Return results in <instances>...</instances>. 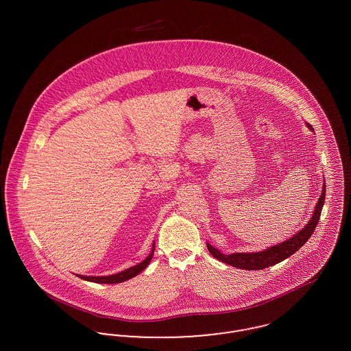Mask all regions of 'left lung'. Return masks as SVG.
<instances>
[{
    "label": "left lung",
    "instance_id": "8db88e82",
    "mask_svg": "<svg viewBox=\"0 0 351 351\" xmlns=\"http://www.w3.org/2000/svg\"><path fill=\"white\" fill-rule=\"evenodd\" d=\"M306 126L311 130H313V128L309 123H306ZM324 201H325V183L322 184V191H321L319 199H318L313 215L308 221V223L301 229L300 232L293 234L291 238L285 239L278 245L269 246L266 250L256 251V252H234V254L225 255L208 242H206V247L216 259L226 263V265H230L233 267L251 269V271L271 267L274 265H278L279 262H283L284 259H287L288 256L295 254L311 238V235L313 234L316 226H317L321 210L324 206Z\"/></svg>",
    "mask_w": 351,
    "mask_h": 351
}]
</instances>
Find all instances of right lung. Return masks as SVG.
I'll use <instances>...</instances> for the list:
<instances>
[{
    "instance_id": "1",
    "label": "right lung",
    "mask_w": 351,
    "mask_h": 351,
    "mask_svg": "<svg viewBox=\"0 0 351 351\" xmlns=\"http://www.w3.org/2000/svg\"><path fill=\"white\" fill-rule=\"evenodd\" d=\"M154 250H155V243H152L150 255L145 261H142L141 263L135 265L133 267L128 268L125 271H121L118 274L106 275V276H86V275H77V276L82 278L84 280H86V282H92V283L117 284L126 282V280L132 279L134 276H136L138 274H141L145 268L149 266V263H150L151 259H152V255H154Z\"/></svg>"
}]
</instances>
